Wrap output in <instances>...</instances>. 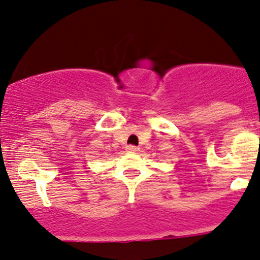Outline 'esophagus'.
Wrapping results in <instances>:
<instances>
[{
    "mask_svg": "<svg viewBox=\"0 0 260 260\" xmlns=\"http://www.w3.org/2000/svg\"><path fill=\"white\" fill-rule=\"evenodd\" d=\"M127 151L128 152H132V153H136V152H138L140 151V148H138V147H136V146H127Z\"/></svg>",
    "mask_w": 260,
    "mask_h": 260,
    "instance_id": "1",
    "label": "esophagus"
}]
</instances>
